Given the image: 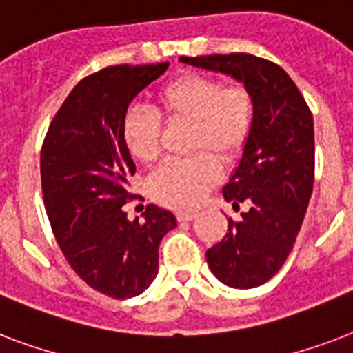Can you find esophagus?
<instances>
[{"label":"esophagus","instance_id":"obj_1","mask_svg":"<svg viewBox=\"0 0 353 353\" xmlns=\"http://www.w3.org/2000/svg\"><path fill=\"white\" fill-rule=\"evenodd\" d=\"M176 218H177V221H190L196 218V214H194V212H185V210H179V212L176 214Z\"/></svg>","mask_w":353,"mask_h":353}]
</instances>
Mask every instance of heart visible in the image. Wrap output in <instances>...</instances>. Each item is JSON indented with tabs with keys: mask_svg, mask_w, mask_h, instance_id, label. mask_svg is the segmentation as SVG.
Wrapping results in <instances>:
<instances>
[{
	"mask_svg": "<svg viewBox=\"0 0 353 353\" xmlns=\"http://www.w3.org/2000/svg\"><path fill=\"white\" fill-rule=\"evenodd\" d=\"M155 110L130 108L122 119L124 148L141 165L161 154V119L190 122L187 159L166 161L148 179L150 196L172 209H194L220 181L221 166L243 152L254 128V97L243 82L187 73L155 93Z\"/></svg>",
	"mask_w": 353,
	"mask_h": 353,
	"instance_id": "obj_1",
	"label": "heart"
}]
</instances>
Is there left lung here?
I'll list each match as a JSON object with an SVG mask.
<instances>
[{"instance_id":"1","label":"left lung","mask_w":353,"mask_h":353,"mask_svg":"<svg viewBox=\"0 0 353 353\" xmlns=\"http://www.w3.org/2000/svg\"><path fill=\"white\" fill-rule=\"evenodd\" d=\"M196 68L241 80L254 97V128L223 198L240 209L227 234L207 251L210 271L223 284L249 290L279 273L295 245L315 177L313 117L290 74L265 58L231 52L181 57Z\"/></svg>"}]
</instances>
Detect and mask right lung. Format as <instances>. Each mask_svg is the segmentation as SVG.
<instances>
[{"instance_id":"right-lung-1","label":"right lung","mask_w":353,"mask_h":353,"mask_svg":"<svg viewBox=\"0 0 353 353\" xmlns=\"http://www.w3.org/2000/svg\"><path fill=\"white\" fill-rule=\"evenodd\" d=\"M168 62L110 65L74 85L52 117L40 155L41 192L52 234L73 271L102 295L130 299L157 274L159 243L177 225L148 205L144 223L124 205L135 174L121 137L130 102L159 79Z\"/></svg>"}]
</instances>
